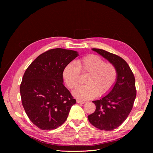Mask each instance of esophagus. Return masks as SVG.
Here are the masks:
<instances>
[{
	"label": "esophagus",
	"mask_w": 153,
	"mask_h": 153,
	"mask_svg": "<svg viewBox=\"0 0 153 153\" xmlns=\"http://www.w3.org/2000/svg\"><path fill=\"white\" fill-rule=\"evenodd\" d=\"M76 102H77L78 103H81V104H84V103H85V101H80V100H76Z\"/></svg>",
	"instance_id": "34e87169"
}]
</instances>
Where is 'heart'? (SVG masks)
Segmentation results:
<instances>
[{
  "instance_id": "obj_1",
  "label": "heart",
  "mask_w": 153,
  "mask_h": 153,
  "mask_svg": "<svg viewBox=\"0 0 153 153\" xmlns=\"http://www.w3.org/2000/svg\"><path fill=\"white\" fill-rule=\"evenodd\" d=\"M80 71L89 74L85 82L86 85L78 86L73 91V95L80 100L107 94L117 78V69L113 64L105 62L96 55H89L76 62H69L64 68L62 75L69 88L73 89L78 85Z\"/></svg>"
}]
</instances>
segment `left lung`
Returning <instances> with one entry per match:
<instances>
[{
	"label": "left lung",
	"instance_id": "8db88e82",
	"mask_svg": "<svg viewBox=\"0 0 153 153\" xmlns=\"http://www.w3.org/2000/svg\"><path fill=\"white\" fill-rule=\"evenodd\" d=\"M117 71V78L108 94L98 100L94 113L88 115L91 124L101 130L111 131L119 127L128 117L136 98L135 79L128 63L117 55L98 48H92Z\"/></svg>",
	"mask_w": 153,
	"mask_h": 153
}]
</instances>
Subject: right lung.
Returning a JSON list of instances; mask_svg holds the SVG:
<instances>
[{
    "mask_svg": "<svg viewBox=\"0 0 153 153\" xmlns=\"http://www.w3.org/2000/svg\"><path fill=\"white\" fill-rule=\"evenodd\" d=\"M76 51L55 48L41 54L27 68L20 85L22 105L32 123L43 130L66 121L76 103L63 84V70L78 56Z\"/></svg>",
    "mask_w": 153,
    "mask_h": 153,
    "instance_id": "1",
    "label": "right lung"
}]
</instances>
